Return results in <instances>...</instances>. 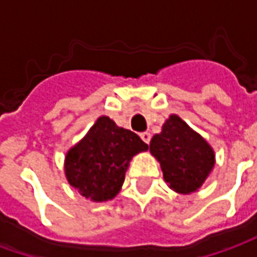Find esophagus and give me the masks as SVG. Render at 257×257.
<instances>
[{
	"label": "esophagus",
	"mask_w": 257,
	"mask_h": 257,
	"mask_svg": "<svg viewBox=\"0 0 257 257\" xmlns=\"http://www.w3.org/2000/svg\"><path fill=\"white\" fill-rule=\"evenodd\" d=\"M140 138H142V140L145 142L146 145H149V143H150L151 135L149 134V132H142V134H140Z\"/></svg>",
	"instance_id": "esophagus-1"
}]
</instances>
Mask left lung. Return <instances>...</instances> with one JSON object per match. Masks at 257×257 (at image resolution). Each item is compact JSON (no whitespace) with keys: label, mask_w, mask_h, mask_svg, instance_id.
<instances>
[{"label":"left lung","mask_w":257,"mask_h":257,"mask_svg":"<svg viewBox=\"0 0 257 257\" xmlns=\"http://www.w3.org/2000/svg\"><path fill=\"white\" fill-rule=\"evenodd\" d=\"M147 149L160 162L169 189L179 194L197 191L215 167L209 143L176 114L169 115Z\"/></svg>","instance_id":"obj_1"}]
</instances>
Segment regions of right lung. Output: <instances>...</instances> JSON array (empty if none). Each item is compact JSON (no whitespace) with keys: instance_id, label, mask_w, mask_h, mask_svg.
Here are the masks:
<instances>
[{"instance_id":"right-lung-1","label":"right lung","mask_w":257,"mask_h":257,"mask_svg":"<svg viewBox=\"0 0 257 257\" xmlns=\"http://www.w3.org/2000/svg\"><path fill=\"white\" fill-rule=\"evenodd\" d=\"M147 147L135 132L101 115L66 153L64 175L68 184L86 199L108 201L121 191L131 160Z\"/></svg>"}]
</instances>
